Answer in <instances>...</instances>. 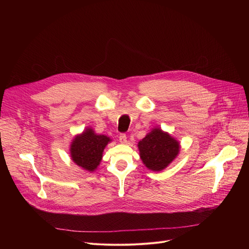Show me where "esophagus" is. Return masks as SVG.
Returning <instances> with one entry per match:
<instances>
[{
    "label": "esophagus",
    "instance_id": "obj_1",
    "mask_svg": "<svg viewBox=\"0 0 249 249\" xmlns=\"http://www.w3.org/2000/svg\"><path fill=\"white\" fill-rule=\"evenodd\" d=\"M119 141H120L121 143H123V144H126V143H127L126 134H120V136H119Z\"/></svg>",
    "mask_w": 249,
    "mask_h": 249
}]
</instances>
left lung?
I'll return each instance as SVG.
<instances>
[{"instance_id": "1", "label": "left lung", "mask_w": 249, "mask_h": 249, "mask_svg": "<svg viewBox=\"0 0 249 249\" xmlns=\"http://www.w3.org/2000/svg\"><path fill=\"white\" fill-rule=\"evenodd\" d=\"M140 159L147 168L160 172L177 158L179 143L160 128H154L138 142Z\"/></svg>"}]
</instances>
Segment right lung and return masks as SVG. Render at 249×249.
<instances>
[{
  "mask_svg": "<svg viewBox=\"0 0 249 249\" xmlns=\"http://www.w3.org/2000/svg\"><path fill=\"white\" fill-rule=\"evenodd\" d=\"M110 141L108 136L98 135L91 128H87L72 140L70 149L71 158L76 165L88 172H94L102 160L105 147Z\"/></svg>",
  "mask_w": 249,
  "mask_h": 249,
  "instance_id": "1",
  "label": "right lung"
}]
</instances>
